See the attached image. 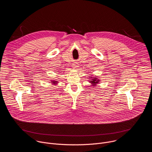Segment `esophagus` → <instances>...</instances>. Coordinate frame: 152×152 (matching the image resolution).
<instances>
[{
	"label": "esophagus",
	"mask_w": 152,
	"mask_h": 152,
	"mask_svg": "<svg viewBox=\"0 0 152 152\" xmlns=\"http://www.w3.org/2000/svg\"><path fill=\"white\" fill-rule=\"evenodd\" d=\"M78 64H77V62H73V64H72V67L73 68V69H76L77 67H78Z\"/></svg>",
	"instance_id": "34e87169"
}]
</instances>
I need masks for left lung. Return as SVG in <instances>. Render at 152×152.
<instances>
[{"instance_id":"left-lung-1","label":"left lung","mask_w":152,"mask_h":152,"mask_svg":"<svg viewBox=\"0 0 152 152\" xmlns=\"http://www.w3.org/2000/svg\"><path fill=\"white\" fill-rule=\"evenodd\" d=\"M91 79V80H90V82L91 83V84L93 85V86L96 85L97 83H99L100 80L98 79V77H90Z\"/></svg>"}]
</instances>
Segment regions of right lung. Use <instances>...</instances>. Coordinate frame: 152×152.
Instances as JSON below:
<instances>
[{
	"label": "right lung",
	"mask_w": 152,
	"mask_h": 152,
	"mask_svg": "<svg viewBox=\"0 0 152 152\" xmlns=\"http://www.w3.org/2000/svg\"><path fill=\"white\" fill-rule=\"evenodd\" d=\"M50 82H52L54 85H56L58 83V81H56V80H52Z\"/></svg>",
	"instance_id": "add662e5"
}]
</instances>
